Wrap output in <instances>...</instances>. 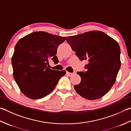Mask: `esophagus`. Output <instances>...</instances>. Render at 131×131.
I'll return each instance as SVG.
<instances>
[{
    "instance_id": "1",
    "label": "esophagus",
    "mask_w": 131,
    "mask_h": 131,
    "mask_svg": "<svg viewBox=\"0 0 131 131\" xmlns=\"http://www.w3.org/2000/svg\"><path fill=\"white\" fill-rule=\"evenodd\" d=\"M66 74L69 77H71L74 74V73H70V72H68V71H66Z\"/></svg>"
}]
</instances>
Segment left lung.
Masks as SVG:
<instances>
[{"label": "left lung", "instance_id": "obj_1", "mask_svg": "<svg viewBox=\"0 0 131 131\" xmlns=\"http://www.w3.org/2000/svg\"><path fill=\"white\" fill-rule=\"evenodd\" d=\"M66 41L81 61H89L86 71L77 72L81 81L74 86L76 92L87 99L102 98L115 83L121 66L119 43L99 30L68 36Z\"/></svg>", "mask_w": 131, "mask_h": 131}]
</instances>
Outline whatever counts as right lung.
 <instances>
[{"instance_id": "right-lung-1", "label": "right lung", "mask_w": 131, "mask_h": 131, "mask_svg": "<svg viewBox=\"0 0 131 131\" xmlns=\"http://www.w3.org/2000/svg\"><path fill=\"white\" fill-rule=\"evenodd\" d=\"M66 37L45 32H35L20 39L15 47L11 62L13 75L20 90L28 98L41 99L48 95L66 74L49 68L50 59L58 62V46Z\"/></svg>"}]
</instances>
